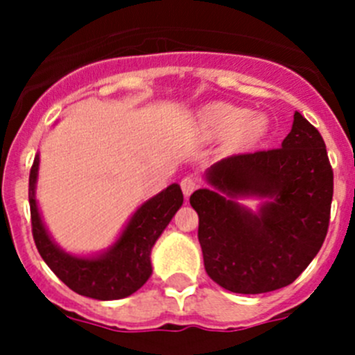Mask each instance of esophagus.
<instances>
[{
	"mask_svg": "<svg viewBox=\"0 0 355 355\" xmlns=\"http://www.w3.org/2000/svg\"><path fill=\"white\" fill-rule=\"evenodd\" d=\"M180 187H182V192H184L185 198H189V196H191L192 192L198 189V182H196L192 177H185V178H182Z\"/></svg>",
	"mask_w": 355,
	"mask_h": 355,
	"instance_id": "34e87169",
	"label": "esophagus"
}]
</instances>
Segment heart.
<instances>
[{"label": "heart", "instance_id": "obj_1", "mask_svg": "<svg viewBox=\"0 0 355 355\" xmlns=\"http://www.w3.org/2000/svg\"><path fill=\"white\" fill-rule=\"evenodd\" d=\"M200 123L214 137L232 134V144L237 148L256 146L270 132V121L264 114H249V110L227 103H214L204 108Z\"/></svg>", "mask_w": 355, "mask_h": 355}]
</instances>
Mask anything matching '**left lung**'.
I'll return each mask as SVG.
<instances>
[{"instance_id": "left-lung-1", "label": "left lung", "mask_w": 355, "mask_h": 355, "mask_svg": "<svg viewBox=\"0 0 355 355\" xmlns=\"http://www.w3.org/2000/svg\"><path fill=\"white\" fill-rule=\"evenodd\" d=\"M209 189L191 196L199 214L206 273L235 293L292 284L323 245L333 170L320 132L299 113L282 148L225 157L206 171ZM257 197L256 211L238 202Z\"/></svg>"}]
</instances>
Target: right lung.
<instances>
[{
	"instance_id": "1",
	"label": "right lung",
	"mask_w": 355,
	"mask_h": 355,
	"mask_svg": "<svg viewBox=\"0 0 355 355\" xmlns=\"http://www.w3.org/2000/svg\"><path fill=\"white\" fill-rule=\"evenodd\" d=\"M37 173L39 155H35L28 177L32 235L39 254L53 273L68 288L91 299L116 300L137 292L153 273V247L184 202L180 185H168L141 204L108 249L92 256H75L53 241L42 221L35 199Z\"/></svg>"
}]
</instances>
